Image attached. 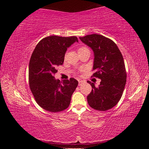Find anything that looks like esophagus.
I'll list each match as a JSON object with an SVG mask.
<instances>
[{"mask_svg": "<svg viewBox=\"0 0 149 149\" xmlns=\"http://www.w3.org/2000/svg\"><path fill=\"white\" fill-rule=\"evenodd\" d=\"M83 83V81H79V86H80V85H81V84L82 83Z\"/></svg>", "mask_w": 149, "mask_h": 149, "instance_id": "obj_1", "label": "esophagus"}]
</instances>
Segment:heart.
<instances>
[{"mask_svg": "<svg viewBox=\"0 0 149 149\" xmlns=\"http://www.w3.org/2000/svg\"><path fill=\"white\" fill-rule=\"evenodd\" d=\"M88 50V49L86 48V47H81L78 49V52H81V51H83V50Z\"/></svg>", "mask_w": 149, "mask_h": 149, "instance_id": "heart-1", "label": "heart"}]
</instances>
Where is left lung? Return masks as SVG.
Segmentation results:
<instances>
[{
  "instance_id": "obj_1",
  "label": "left lung",
  "mask_w": 149,
  "mask_h": 149,
  "mask_svg": "<svg viewBox=\"0 0 149 149\" xmlns=\"http://www.w3.org/2000/svg\"><path fill=\"white\" fill-rule=\"evenodd\" d=\"M79 38L93 50V77L101 79L99 87L88 81L92 87L88 103L94 109L105 111L116 105L125 86L127 74L122 54L113 41L102 35L93 34Z\"/></svg>"
}]
</instances>
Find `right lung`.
Masks as SVG:
<instances>
[{
  "label": "right lung",
  "mask_w": 149,
  "mask_h": 149,
  "mask_svg": "<svg viewBox=\"0 0 149 149\" xmlns=\"http://www.w3.org/2000/svg\"><path fill=\"white\" fill-rule=\"evenodd\" d=\"M78 42L76 36H50L38 43L29 65V83L38 104L46 111L56 113L69 106L78 81L74 78L61 82L54 75L64 62L67 48Z\"/></svg>",
  "instance_id": "1"
}]
</instances>
